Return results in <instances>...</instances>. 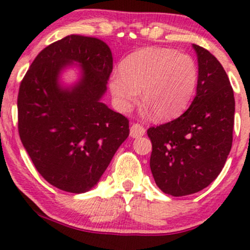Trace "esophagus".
<instances>
[{"label": "esophagus", "mask_w": 250, "mask_h": 250, "mask_svg": "<svg viewBox=\"0 0 250 250\" xmlns=\"http://www.w3.org/2000/svg\"><path fill=\"white\" fill-rule=\"evenodd\" d=\"M130 134L132 138H139L143 137L145 134V127L140 124H133L131 126Z\"/></svg>", "instance_id": "esophagus-1"}]
</instances>
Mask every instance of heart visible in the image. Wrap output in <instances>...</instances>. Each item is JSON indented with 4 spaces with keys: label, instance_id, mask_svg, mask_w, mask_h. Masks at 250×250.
I'll return each mask as SVG.
<instances>
[{
    "label": "heart",
    "instance_id": "b5f03b06",
    "mask_svg": "<svg viewBox=\"0 0 250 250\" xmlns=\"http://www.w3.org/2000/svg\"><path fill=\"white\" fill-rule=\"evenodd\" d=\"M194 60L169 48H144L128 55L108 76V89L120 111H127L142 90L144 103L159 120H168L188 106L198 84Z\"/></svg>",
    "mask_w": 250,
    "mask_h": 250
}]
</instances>
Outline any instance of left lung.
Listing matches in <instances>:
<instances>
[{
	"instance_id": "8db88e82",
	"label": "left lung",
	"mask_w": 250,
	"mask_h": 250,
	"mask_svg": "<svg viewBox=\"0 0 250 250\" xmlns=\"http://www.w3.org/2000/svg\"><path fill=\"white\" fill-rule=\"evenodd\" d=\"M198 56L196 95L186 112L149 127V167L157 186L173 196L206 188L224 168L233 143L235 99L220 62L193 44Z\"/></svg>"
}]
</instances>
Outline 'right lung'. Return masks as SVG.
I'll list each match as a JSON object with an SVG mask.
<instances>
[{
  "label": "right lung",
  "mask_w": 250,
  "mask_h": 250,
  "mask_svg": "<svg viewBox=\"0 0 250 250\" xmlns=\"http://www.w3.org/2000/svg\"><path fill=\"white\" fill-rule=\"evenodd\" d=\"M72 63L80 78L64 85L60 75ZM112 67L106 43L69 35L43 49L21 83V142L38 173L62 190L95 187L130 134L127 118L102 102Z\"/></svg>",
  "instance_id": "obj_1"
}]
</instances>
